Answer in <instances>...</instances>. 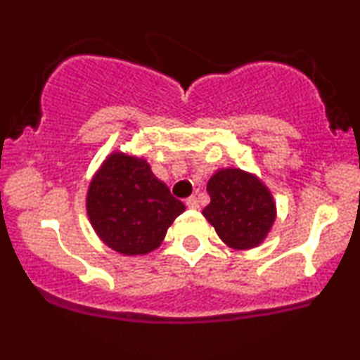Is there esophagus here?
Here are the masks:
<instances>
[{"label": "esophagus", "instance_id": "obj_1", "mask_svg": "<svg viewBox=\"0 0 360 360\" xmlns=\"http://www.w3.org/2000/svg\"><path fill=\"white\" fill-rule=\"evenodd\" d=\"M186 206H188L189 210H198L199 201L196 199V196H189L188 199H186Z\"/></svg>", "mask_w": 360, "mask_h": 360}]
</instances>
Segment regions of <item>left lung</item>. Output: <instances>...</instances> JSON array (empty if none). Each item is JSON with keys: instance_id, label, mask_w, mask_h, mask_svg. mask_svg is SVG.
Segmentation results:
<instances>
[{"instance_id": "8db88e82", "label": "left lung", "mask_w": 360, "mask_h": 360, "mask_svg": "<svg viewBox=\"0 0 360 360\" xmlns=\"http://www.w3.org/2000/svg\"><path fill=\"white\" fill-rule=\"evenodd\" d=\"M210 205L202 216L233 250L257 248L276 219V202L268 186L240 167L218 169L206 186Z\"/></svg>"}]
</instances>
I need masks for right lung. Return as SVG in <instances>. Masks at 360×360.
<instances>
[{
	"mask_svg": "<svg viewBox=\"0 0 360 360\" xmlns=\"http://www.w3.org/2000/svg\"><path fill=\"white\" fill-rule=\"evenodd\" d=\"M85 210L103 245L137 257L161 246L186 206L154 176L142 155L114 150L90 179Z\"/></svg>",
	"mask_w": 360,
	"mask_h": 360,
	"instance_id": "obj_1",
	"label": "right lung"
}]
</instances>
